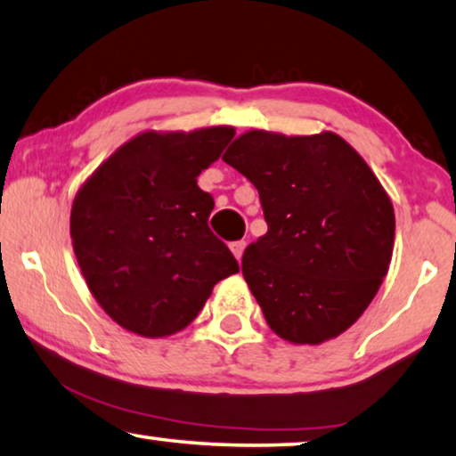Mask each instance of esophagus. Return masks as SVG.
Masks as SVG:
<instances>
[{"label": "esophagus", "mask_w": 456, "mask_h": 456, "mask_svg": "<svg viewBox=\"0 0 456 456\" xmlns=\"http://www.w3.org/2000/svg\"><path fill=\"white\" fill-rule=\"evenodd\" d=\"M244 247H247V242H244V240H236V242H232V244H230V250H232V253H234V256H236V259H242V253H244Z\"/></svg>", "instance_id": "obj_1"}]
</instances>
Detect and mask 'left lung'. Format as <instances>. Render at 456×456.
<instances>
[{"instance_id":"left-lung-1","label":"left lung","mask_w":456,"mask_h":456,"mask_svg":"<svg viewBox=\"0 0 456 456\" xmlns=\"http://www.w3.org/2000/svg\"><path fill=\"white\" fill-rule=\"evenodd\" d=\"M222 160L259 191L267 234L248 244L242 275L281 339L316 346L360 319L388 272L395 212L387 191L331 131H248Z\"/></svg>"}]
</instances>
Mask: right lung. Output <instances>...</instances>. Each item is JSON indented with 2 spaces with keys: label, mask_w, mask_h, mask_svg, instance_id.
<instances>
[{
  "label": "right lung",
  "mask_w": 456,
  "mask_h": 456,
  "mask_svg": "<svg viewBox=\"0 0 456 456\" xmlns=\"http://www.w3.org/2000/svg\"><path fill=\"white\" fill-rule=\"evenodd\" d=\"M232 137L224 125L146 131L77 191L69 220L77 265L98 305L127 331H181L216 283L239 273L234 255L208 226L214 197L197 187Z\"/></svg>",
  "instance_id": "obj_1"
}]
</instances>
